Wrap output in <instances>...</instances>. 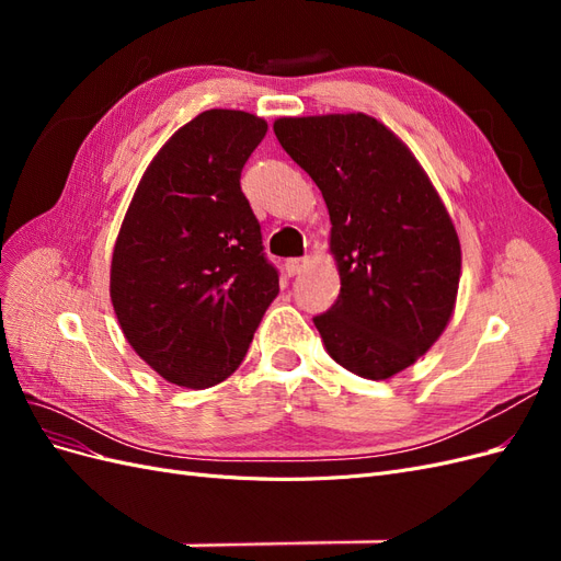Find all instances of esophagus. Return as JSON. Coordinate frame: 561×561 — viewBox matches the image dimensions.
<instances>
[{"mask_svg": "<svg viewBox=\"0 0 561 561\" xmlns=\"http://www.w3.org/2000/svg\"><path fill=\"white\" fill-rule=\"evenodd\" d=\"M309 266V260L307 257H301V260H287L285 262V271H287V276H297V274H301L304 268Z\"/></svg>", "mask_w": 561, "mask_h": 561, "instance_id": "esophagus-1", "label": "esophagus"}]
</instances>
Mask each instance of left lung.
Segmentation results:
<instances>
[{
  "label": "left lung",
  "instance_id": "obj_1",
  "mask_svg": "<svg viewBox=\"0 0 561 561\" xmlns=\"http://www.w3.org/2000/svg\"><path fill=\"white\" fill-rule=\"evenodd\" d=\"M274 133L330 213L342 287L313 318L322 344L353 375L390 379L437 342L456 307L461 241L445 203L375 116H280Z\"/></svg>",
  "mask_w": 561,
  "mask_h": 561
}]
</instances>
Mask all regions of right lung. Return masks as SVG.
<instances>
[{
  "label": "right lung",
  "mask_w": 561,
  "mask_h": 561,
  "mask_svg": "<svg viewBox=\"0 0 561 561\" xmlns=\"http://www.w3.org/2000/svg\"><path fill=\"white\" fill-rule=\"evenodd\" d=\"M268 126L208 110L147 165L118 229L110 297L133 351L165 381L210 388L243 363L278 297L241 171Z\"/></svg>",
  "instance_id": "right-lung-1"
}]
</instances>
